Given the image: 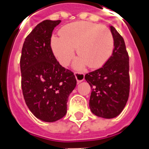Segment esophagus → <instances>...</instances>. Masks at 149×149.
<instances>
[{
	"label": "esophagus",
	"instance_id": "34e87169",
	"mask_svg": "<svg viewBox=\"0 0 149 149\" xmlns=\"http://www.w3.org/2000/svg\"><path fill=\"white\" fill-rule=\"evenodd\" d=\"M75 77L77 79V81L78 83L83 82L84 80V79H85V76L82 72H75Z\"/></svg>",
	"mask_w": 149,
	"mask_h": 149
}]
</instances>
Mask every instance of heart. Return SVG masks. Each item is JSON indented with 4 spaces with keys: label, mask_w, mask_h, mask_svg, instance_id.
<instances>
[{
    "label": "heart",
    "mask_w": 149,
    "mask_h": 149,
    "mask_svg": "<svg viewBox=\"0 0 149 149\" xmlns=\"http://www.w3.org/2000/svg\"><path fill=\"white\" fill-rule=\"evenodd\" d=\"M60 34L52 37L51 47L63 66L70 63L77 48L79 57L73 63L75 68L82 69L86 65L99 68L108 61L114 49V39L109 29L95 23H71L63 27Z\"/></svg>",
    "instance_id": "b5f03b06"
}]
</instances>
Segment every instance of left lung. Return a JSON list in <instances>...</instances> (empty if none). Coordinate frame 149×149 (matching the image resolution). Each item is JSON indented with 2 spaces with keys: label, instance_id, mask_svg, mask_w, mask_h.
I'll use <instances>...</instances> for the list:
<instances>
[{
  "label": "left lung",
  "instance_id": "1",
  "mask_svg": "<svg viewBox=\"0 0 149 149\" xmlns=\"http://www.w3.org/2000/svg\"><path fill=\"white\" fill-rule=\"evenodd\" d=\"M114 39L112 56L101 68L86 74L91 87L89 108L104 118L118 116L125 108L129 95V59L124 39L110 26Z\"/></svg>",
  "mask_w": 149,
  "mask_h": 149
}]
</instances>
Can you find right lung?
<instances>
[{"instance_id": "obj_1", "label": "right lung", "mask_w": 149, "mask_h": 149, "mask_svg": "<svg viewBox=\"0 0 149 149\" xmlns=\"http://www.w3.org/2000/svg\"><path fill=\"white\" fill-rule=\"evenodd\" d=\"M61 20H43L26 37L20 57L21 86L26 106L37 118L47 123L66 115L68 98L77 86L73 72L54 56L50 39Z\"/></svg>"}]
</instances>
